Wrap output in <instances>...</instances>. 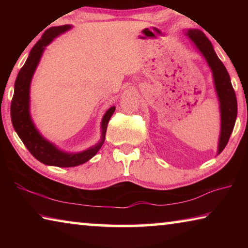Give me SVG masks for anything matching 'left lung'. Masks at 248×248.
I'll return each mask as SVG.
<instances>
[{"mask_svg": "<svg viewBox=\"0 0 248 248\" xmlns=\"http://www.w3.org/2000/svg\"><path fill=\"white\" fill-rule=\"evenodd\" d=\"M186 33L204 57L205 61L212 71L221 112V132L219 145H217V154H220L228 144L231 133L233 131L235 120H236V96H235L228 71H226L220 59L217 58L211 43L205 37L204 33L199 29H188Z\"/></svg>", "mask_w": 248, "mask_h": 248, "instance_id": "obj_1", "label": "left lung"}]
</instances>
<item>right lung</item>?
I'll return each instance as SVG.
<instances>
[{"label": "right lung", "instance_id": "obj_1", "mask_svg": "<svg viewBox=\"0 0 248 248\" xmlns=\"http://www.w3.org/2000/svg\"><path fill=\"white\" fill-rule=\"evenodd\" d=\"M70 28V25H63V26L51 27L44 32L41 39L31 50L26 62L18 72L15 81L13 99L11 103L12 124L25 146L39 162L46 165L58 167L81 165L96 155L104 143L108 121L116 109L115 106H112L105 112L102 120V138L98 143L79 153H66L59 150L51 142L46 140L36 129L29 114V89H31L32 75L39 63L45 48L56 37L69 31Z\"/></svg>", "mask_w": 248, "mask_h": 248}]
</instances>
